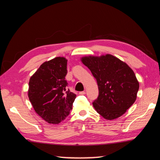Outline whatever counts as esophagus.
Wrapping results in <instances>:
<instances>
[{"label":"esophagus","instance_id":"1","mask_svg":"<svg viewBox=\"0 0 160 160\" xmlns=\"http://www.w3.org/2000/svg\"><path fill=\"white\" fill-rule=\"evenodd\" d=\"M79 94H80V95H84V94H85V91L80 92H79Z\"/></svg>","mask_w":160,"mask_h":160}]
</instances>
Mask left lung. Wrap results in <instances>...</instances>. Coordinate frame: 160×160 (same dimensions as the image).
<instances>
[{"mask_svg": "<svg viewBox=\"0 0 160 160\" xmlns=\"http://www.w3.org/2000/svg\"><path fill=\"white\" fill-rule=\"evenodd\" d=\"M81 61L98 84V97L93 102L97 112L108 120L125 113L135 102L139 89L132 69L111 54L84 57Z\"/></svg>", "mask_w": 160, "mask_h": 160, "instance_id": "obj_1", "label": "left lung"}]
</instances>
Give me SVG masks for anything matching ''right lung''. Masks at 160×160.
Masks as SVG:
<instances>
[{
    "mask_svg": "<svg viewBox=\"0 0 160 160\" xmlns=\"http://www.w3.org/2000/svg\"><path fill=\"white\" fill-rule=\"evenodd\" d=\"M67 59L55 57L45 62L29 80L28 96L35 111L50 124L65 120L76 97L66 89Z\"/></svg>",
    "mask_w": 160,
    "mask_h": 160,
    "instance_id": "obj_1",
    "label": "right lung"
}]
</instances>
